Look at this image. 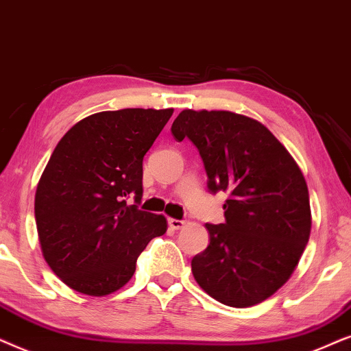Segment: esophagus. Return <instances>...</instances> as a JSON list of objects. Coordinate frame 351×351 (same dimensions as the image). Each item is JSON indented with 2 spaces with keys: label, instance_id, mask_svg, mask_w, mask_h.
Instances as JSON below:
<instances>
[{
  "label": "esophagus",
  "instance_id": "1",
  "mask_svg": "<svg viewBox=\"0 0 351 351\" xmlns=\"http://www.w3.org/2000/svg\"><path fill=\"white\" fill-rule=\"evenodd\" d=\"M168 224H170V228H173V230H181V228L184 226V221H183V219L168 218Z\"/></svg>",
  "mask_w": 351,
  "mask_h": 351
}]
</instances>
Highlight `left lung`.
<instances>
[{"instance_id":"1","label":"left lung","mask_w":351,"mask_h":351,"mask_svg":"<svg viewBox=\"0 0 351 351\" xmlns=\"http://www.w3.org/2000/svg\"><path fill=\"white\" fill-rule=\"evenodd\" d=\"M171 133L199 149L208 189L230 194L226 221L205 224L210 244L191 263L195 282L223 305L261 303L291 279L310 239L300 167L263 123L236 112L184 109Z\"/></svg>"}]
</instances>
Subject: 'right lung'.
<instances>
[{
  "label": "right lung",
  "instance_id": "obj_1",
  "mask_svg": "<svg viewBox=\"0 0 351 351\" xmlns=\"http://www.w3.org/2000/svg\"><path fill=\"white\" fill-rule=\"evenodd\" d=\"M173 109H121L77 121L51 154L35 194L41 252L73 291L104 297L133 278L167 218L128 205L143 197V157Z\"/></svg>",
  "mask_w": 351,
  "mask_h": 351
}]
</instances>
